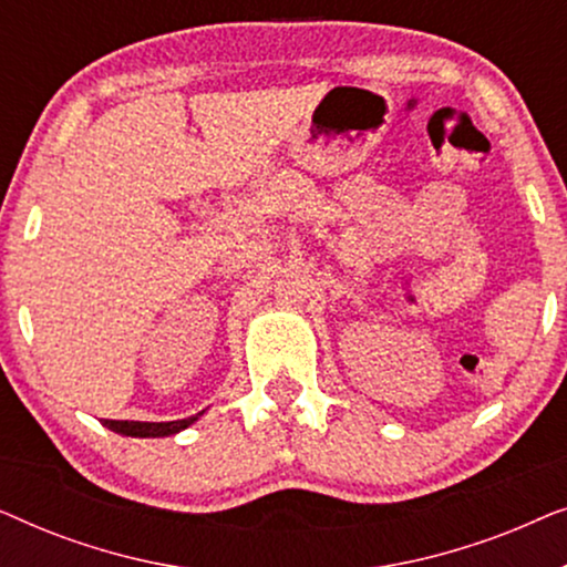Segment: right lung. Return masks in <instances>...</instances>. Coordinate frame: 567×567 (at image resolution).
I'll return each mask as SVG.
<instances>
[{"mask_svg":"<svg viewBox=\"0 0 567 567\" xmlns=\"http://www.w3.org/2000/svg\"><path fill=\"white\" fill-rule=\"evenodd\" d=\"M204 415V410L190 417H183V421H169V423H144V421H103L105 429H111L121 436L131 439H162V436H175L198 421Z\"/></svg>","mask_w":567,"mask_h":567,"instance_id":"add662e5","label":"right lung"}]
</instances>
